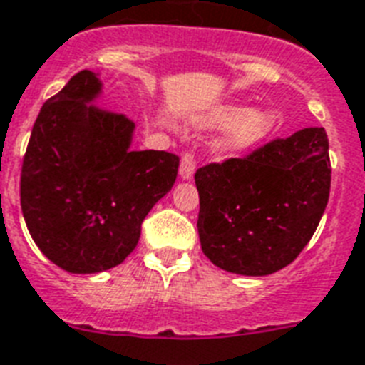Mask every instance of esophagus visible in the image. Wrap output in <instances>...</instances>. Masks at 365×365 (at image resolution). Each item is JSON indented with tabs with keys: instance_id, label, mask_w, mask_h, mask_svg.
<instances>
[{
	"instance_id": "34e87169",
	"label": "esophagus",
	"mask_w": 365,
	"mask_h": 365,
	"mask_svg": "<svg viewBox=\"0 0 365 365\" xmlns=\"http://www.w3.org/2000/svg\"><path fill=\"white\" fill-rule=\"evenodd\" d=\"M195 166H197V160H195L193 153H183L182 165H180V176L183 180H191L195 174Z\"/></svg>"
}]
</instances>
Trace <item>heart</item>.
<instances>
[{
	"mask_svg": "<svg viewBox=\"0 0 365 365\" xmlns=\"http://www.w3.org/2000/svg\"><path fill=\"white\" fill-rule=\"evenodd\" d=\"M208 128H225L217 151L225 155L242 153L263 142L277 125V115L269 110H248L246 106L227 104L217 108L202 119Z\"/></svg>",
	"mask_w": 365,
	"mask_h": 365,
	"instance_id": "heart-1",
	"label": "heart"
}]
</instances>
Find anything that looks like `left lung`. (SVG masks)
<instances>
[{"mask_svg":"<svg viewBox=\"0 0 365 365\" xmlns=\"http://www.w3.org/2000/svg\"><path fill=\"white\" fill-rule=\"evenodd\" d=\"M326 130L278 138L242 159L210 163L195 174L199 239L223 271L265 277L301 254L329 199Z\"/></svg>","mask_w":365,"mask_h":365,"instance_id":"1","label":"left lung"}]
</instances>
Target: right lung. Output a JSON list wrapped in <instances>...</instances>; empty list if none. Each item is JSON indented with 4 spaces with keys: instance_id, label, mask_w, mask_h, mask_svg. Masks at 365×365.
Masks as SVG:
<instances>
[{
    "instance_id": "right-lung-1",
    "label": "right lung",
    "mask_w": 365,
    "mask_h": 365,
    "mask_svg": "<svg viewBox=\"0 0 365 365\" xmlns=\"http://www.w3.org/2000/svg\"><path fill=\"white\" fill-rule=\"evenodd\" d=\"M100 93L98 76L83 70L43 104L20 174L31 239L54 265L76 274L126 259L180 166L168 151H132L134 123L88 106Z\"/></svg>"
}]
</instances>
